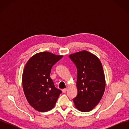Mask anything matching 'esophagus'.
I'll list each match as a JSON object with an SVG mask.
<instances>
[{
    "mask_svg": "<svg viewBox=\"0 0 129 129\" xmlns=\"http://www.w3.org/2000/svg\"><path fill=\"white\" fill-rule=\"evenodd\" d=\"M66 91H67V89H66V88L62 89V92H63V93H65Z\"/></svg>",
    "mask_w": 129,
    "mask_h": 129,
    "instance_id": "34e87169",
    "label": "esophagus"
}]
</instances>
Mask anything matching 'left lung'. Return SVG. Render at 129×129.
<instances>
[{"instance_id":"left-lung-1","label":"left lung","mask_w":129,"mask_h":129,"mask_svg":"<svg viewBox=\"0 0 129 129\" xmlns=\"http://www.w3.org/2000/svg\"><path fill=\"white\" fill-rule=\"evenodd\" d=\"M77 71V95L73 100L80 111L92 110L99 104L104 94L105 79L102 63L98 57L87 50L69 55Z\"/></svg>"}]
</instances>
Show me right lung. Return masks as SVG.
<instances>
[{
    "instance_id": "obj_1",
    "label": "right lung",
    "mask_w": 129,
    "mask_h": 129,
    "mask_svg": "<svg viewBox=\"0 0 129 129\" xmlns=\"http://www.w3.org/2000/svg\"><path fill=\"white\" fill-rule=\"evenodd\" d=\"M62 57L48 52L38 53L25 66L22 76L24 94L30 106L38 111L54 108L61 93L54 86L50 74L53 66Z\"/></svg>"
}]
</instances>
